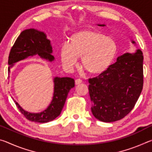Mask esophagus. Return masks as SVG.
Returning <instances> with one entry per match:
<instances>
[{
  "instance_id": "34e87169",
  "label": "esophagus",
  "mask_w": 152,
  "mask_h": 152,
  "mask_svg": "<svg viewBox=\"0 0 152 152\" xmlns=\"http://www.w3.org/2000/svg\"><path fill=\"white\" fill-rule=\"evenodd\" d=\"M82 80L81 79H80V78L76 79V80H75V84H79L82 83Z\"/></svg>"
}]
</instances>
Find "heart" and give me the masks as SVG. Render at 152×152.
<instances>
[{
	"label": "heart",
	"instance_id": "1",
	"mask_svg": "<svg viewBox=\"0 0 152 152\" xmlns=\"http://www.w3.org/2000/svg\"><path fill=\"white\" fill-rule=\"evenodd\" d=\"M117 51L115 41L102 33L82 31L74 36L72 42L63 43L61 50L64 67L72 70L83 56L82 63L92 73L104 71L109 66Z\"/></svg>",
	"mask_w": 152,
	"mask_h": 152
}]
</instances>
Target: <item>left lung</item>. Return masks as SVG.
Here are the masks:
<instances>
[{
    "label": "left lung",
    "instance_id": "left-lung-1",
    "mask_svg": "<svg viewBox=\"0 0 152 152\" xmlns=\"http://www.w3.org/2000/svg\"><path fill=\"white\" fill-rule=\"evenodd\" d=\"M143 60L140 49L134 53H125L99 76L88 79L91 111L96 119L116 121L133 109L143 89Z\"/></svg>",
    "mask_w": 152,
    "mask_h": 152
}]
</instances>
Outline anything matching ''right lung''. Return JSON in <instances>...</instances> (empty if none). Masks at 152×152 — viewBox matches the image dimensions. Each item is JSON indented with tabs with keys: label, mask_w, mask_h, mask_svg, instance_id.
Masks as SVG:
<instances>
[{
	"label": "right lung",
	"mask_w": 152,
	"mask_h": 152,
	"mask_svg": "<svg viewBox=\"0 0 152 152\" xmlns=\"http://www.w3.org/2000/svg\"><path fill=\"white\" fill-rule=\"evenodd\" d=\"M51 53L52 48L50 41L44 33L34 29L24 30L17 37L10 51L8 64L11 66L8 68L9 74L10 68L13 66V64L28 57L37 55L43 59L53 61L54 57L51 55ZM53 82L54 91L53 99L49 107L43 112L31 113L25 111L14 101L18 109L27 119L37 123H47L55 119L60 115L68 92L74 86V80L69 77H56Z\"/></svg>",
	"instance_id": "right-lung-1"
}]
</instances>
